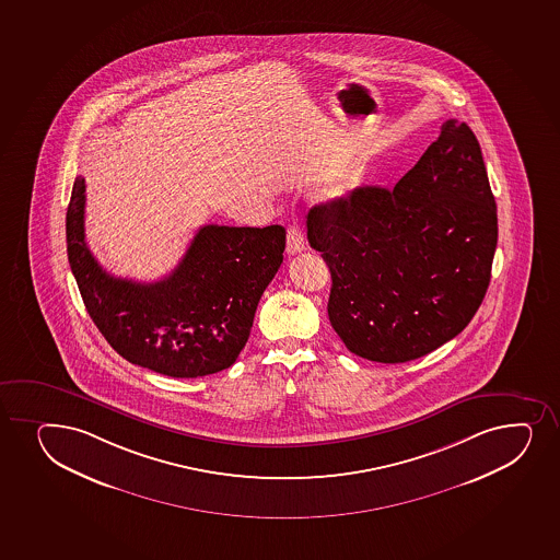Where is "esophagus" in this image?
I'll return each mask as SVG.
<instances>
[{"label":"esophagus","mask_w":560,"mask_h":560,"mask_svg":"<svg viewBox=\"0 0 560 560\" xmlns=\"http://www.w3.org/2000/svg\"><path fill=\"white\" fill-rule=\"evenodd\" d=\"M305 249V238H303L302 229L298 225H292L287 233V253L289 255H298Z\"/></svg>","instance_id":"1"}]
</instances>
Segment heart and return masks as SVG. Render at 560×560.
I'll use <instances>...</instances> for the list:
<instances>
[{
	"label": "heart",
	"instance_id": "obj_1",
	"mask_svg": "<svg viewBox=\"0 0 560 560\" xmlns=\"http://www.w3.org/2000/svg\"><path fill=\"white\" fill-rule=\"evenodd\" d=\"M363 178H365V170L361 165H353L337 178V183L329 189V195L331 197H346V195L352 194L358 186H361Z\"/></svg>",
	"mask_w": 560,
	"mask_h": 560
}]
</instances>
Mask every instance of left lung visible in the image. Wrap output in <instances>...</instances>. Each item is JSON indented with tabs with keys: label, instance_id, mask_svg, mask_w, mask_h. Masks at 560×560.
<instances>
[{
	"label": "left lung",
	"instance_id": "obj_1",
	"mask_svg": "<svg viewBox=\"0 0 560 560\" xmlns=\"http://www.w3.org/2000/svg\"><path fill=\"white\" fill-rule=\"evenodd\" d=\"M331 271L327 315L346 348L406 363L464 331L490 284L497 207L471 128L448 119L395 188L363 186L311 210Z\"/></svg>",
	"mask_w": 560,
	"mask_h": 560
}]
</instances>
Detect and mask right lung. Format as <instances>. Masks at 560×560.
<instances>
[{
	"instance_id": "add662e5",
	"label": "right lung",
	"mask_w": 560,
	"mask_h": 560,
	"mask_svg": "<svg viewBox=\"0 0 560 560\" xmlns=\"http://www.w3.org/2000/svg\"><path fill=\"white\" fill-rule=\"evenodd\" d=\"M85 180L67 210L70 270L89 316L115 352L171 377L225 371L249 339L260 295L283 262L281 225H205L170 276L154 283L109 276L85 244Z\"/></svg>"
}]
</instances>
